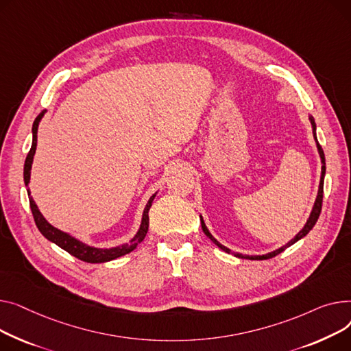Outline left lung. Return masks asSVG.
<instances>
[{
  "label": "left lung",
  "instance_id": "8db88e82",
  "mask_svg": "<svg viewBox=\"0 0 351 351\" xmlns=\"http://www.w3.org/2000/svg\"><path fill=\"white\" fill-rule=\"evenodd\" d=\"M311 119V123H312V128H313V134H315V140H316V143H317V150H319V154H320V158H322V177H320V185H319V193H317V198H316V201H315V207H313V210H312V214H311V217H308V219H307V222H306V225L303 226V230L292 239V241H289L287 242L285 246H282V248H279V250H276V251H274V252H271V254H266V255H262V256H250V255H242V254H235V256H238V258H242V259H255V261H262V259H271V258H274V256H276L278 254H280V252H283L286 248H289L291 245H293L295 242H298L300 238H303V237H306L308 232H311V230L315 226V223L317 222V219H319V215H320V211H322V204H323V182H324V174H326V160H324V153H323V149H322V146L319 144V141H317V138H316V123H315V119L313 117H308ZM201 226H202V231H204V234L207 235L215 245H218L219 248L222 250V251H225V252H228V254H231V250H228V248H225L223 245H221L211 234H210V231L207 230V226H205V223H204V221H202V218H201Z\"/></svg>",
  "mask_w": 351,
  "mask_h": 351
}]
</instances>
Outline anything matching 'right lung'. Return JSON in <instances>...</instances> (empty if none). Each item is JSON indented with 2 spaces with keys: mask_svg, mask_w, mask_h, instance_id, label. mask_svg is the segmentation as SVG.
I'll return each mask as SVG.
<instances>
[{
  "mask_svg": "<svg viewBox=\"0 0 351 351\" xmlns=\"http://www.w3.org/2000/svg\"><path fill=\"white\" fill-rule=\"evenodd\" d=\"M44 113H45V110L40 112L36 116L34 125H32V146H31V150H29V153H28V156L25 158V164H24V181H25V185H28L29 178H31V167H32V160H34V154H35V150H36V140H38V125H39L40 119H43ZM28 197H29V207H31V211H32V215H34V221H35V223L38 226V230L40 231V234H43L51 242L56 243L59 248L66 251L68 254H71L72 256H75V258H77L80 261L88 262V263H101V262L113 261V259H116L119 256H123V255L132 252L136 248V246L144 239V237H146V234L149 231V210L152 207V204H153V199H154L156 194H153L150 197V199H149V202L146 205V208H144L140 230L136 234V237L129 243L121 245V246H116V248H112V250L92 248V246H88L85 243H82L80 241L72 238L71 235L59 231L58 228L52 226L43 217V214L39 213L35 201L31 197L29 190H28Z\"/></svg>",
  "mask_w": 351,
  "mask_h": 351,
  "instance_id": "obj_1",
  "label": "right lung"
}]
</instances>
